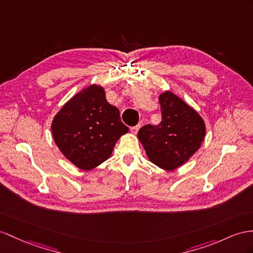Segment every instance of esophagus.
<instances>
[{
  "label": "esophagus",
  "mask_w": 253,
  "mask_h": 253,
  "mask_svg": "<svg viewBox=\"0 0 253 253\" xmlns=\"http://www.w3.org/2000/svg\"><path fill=\"white\" fill-rule=\"evenodd\" d=\"M140 125H137V126H132V127H130V131L133 133V134H135L137 133L138 131H139V129H140Z\"/></svg>",
  "instance_id": "34e87169"
}]
</instances>
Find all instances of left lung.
Here are the masks:
<instances>
[{"label": "left lung", "mask_w": 253, "mask_h": 253, "mask_svg": "<svg viewBox=\"0 0 253 253\" xmlns=\"http://www.w3.org/2000/svg\"><path fill=\"white\" fill-rule=\"evenodd\" d=\"M160 124L145 125L138 132L148 159L167 171L183 166L205 138V123L200 114L177 95L167 90L159 95Z\"/></svg>", "instance_id": "obj_1"}]
</instances>
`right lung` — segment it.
I'll use <instances>...</instances> for the list:
<instances>
[{
  "label": "right lung",
  "mask_w": 253,
  "mask_h": 253,
  "mask_svg": "<svg viewBox=\"0 0 253 253\" xmlns=\"http://www.w3.org/2000/svg\"><path fill=\"white\" fill-rule=\"evenodd\" d=\"M61 153L83 171L106 161L121 135L129 131L119 109L106 99L105 88L92 84L65 103L51 124Z\"/></svg>",
  "instance_id": "add662e5"
}]
</instances>
